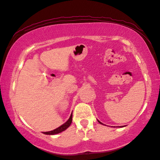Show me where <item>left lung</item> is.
I'll return each instance as SVG.
<instances>
[{
  "mask_svg": "<svg viewBox=\"0 0 160 160\" xmlns=\"http://www.w3.org/2000/svg\"><path fill=\"white\" fill-rule=\"evenodd\" d=\"M98 122H99V123H100V124H103L102 123V122H100V121H99V120H98ZM124 127V126H121V127Z\"/></svg>",
  "mask_w": 160,
  "mask_h": 160,
  "instance_id": "1",
  "label": "left lung"
}]
</instances>
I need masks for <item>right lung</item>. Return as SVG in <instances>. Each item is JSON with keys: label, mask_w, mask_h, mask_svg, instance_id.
I'll use <instances>...</instances> for the list:
<instances>
[{"label": "right lung", "mask_w": 160, "mask_h": 160, "mask_svg": "<svg viewBox=\"0 0 160 160\" xmlns=\"http://www.w3.org/2000/svg\"><path fill=\"white\" fill-rule=\"evenodd\" d=\"M72 117H73V115H72V113H71L70 118H69V120H68L65 122V123L63 124L62 125H61L60 127H59L58 128L54 129V130H53V131H48V132H43V133L46 134V135H55V134L60 133V132L64 131L71 125V122H72Z\"/></svg>", "instance_id": "right-lung-1"}]
</instances>
